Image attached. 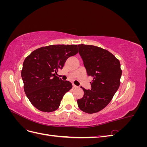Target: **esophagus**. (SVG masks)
Masks as SVG:
<instances>
[{
    "label": "esophagus",
    "instance_id": "1",
    "mask_svg": "<svg viewBox=\"0 0 147 147\" xmlns=\"http://www.w3.org/2000/svg\"><path fill=\"white\" fill-rule=\"evenodd\" d=\"M72 86H73V88H78V86H76V85H75L74 84H72Z\"/></svg>",
    "mask_w": 147,
    "mask_h": 147
}]
</instances>
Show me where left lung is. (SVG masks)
<instances>
[{"mask_svg": "<svg viewBox=\"0 0 147 147\" xmlns=\"http://www.w3.org/2000/svg\"><path fill=\"white\" fill-rule=\"evenodd\" d=\"M78 47L87 74L93 77L91 90L81 86L84 94L77 100L78 106L85 113H97L110 103L118 90L122 74L120 63L113 54L100 47L84 44Z\"/></svg>", "mask_w": 147, "mask_h": 147, "instance_id": "obj_1", "label": "left lung"}]
</instances>
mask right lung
<instances>
[{"label": "right lung", "instance_id": "right-lung-1", "mask_svg": "<svg viewBox=\"0 0 147 147\" xmlns=\"http://www.w3.org/2000/svg\"><path fill=\"white\" fill-rule=\"evenodd\" d=\"M77 45H53L39 48L26 57L21 70L24 90L30 103L43 112L59 108L67 92L72 88L69 81L56 75L69 57L77 54Z\"/></svg>", "mask_w": 147, "mask_h": 147}]
</instances>
